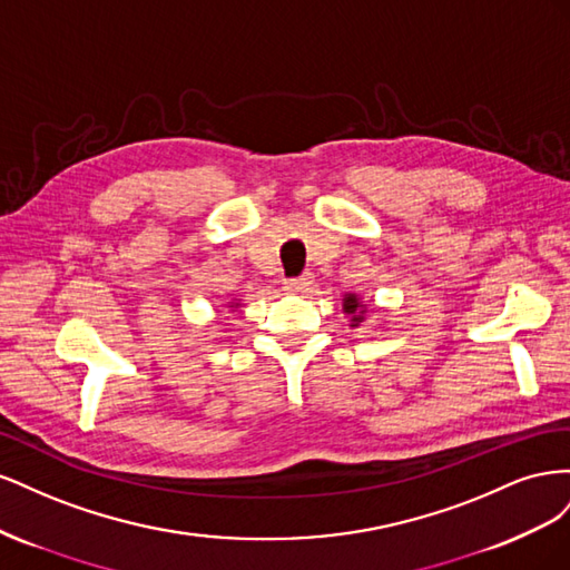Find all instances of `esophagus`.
Instances as JSON below:
<instances>
[{
    "mask_svg": "<svg viewBox=\"0 0 570 570\" xmlns=\"http://www.w3.org/2000/svg\"><path fill=\"white\" fill-rule=\"evenodd\" d=\"M312 285H314L312 273H304V275H299V278H287L285 281V289L287 292H297V295H304V292L312 289Z\"/></svg>",
    "mask_w": 570,
    "mask_h": 570,
    "instance_id": "obj_1",
    "label": "esophagus"
}]
</instances>
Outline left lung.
<instances>
[{
    "label": "left lung",
    "mask_w": 570,
    "mask_h": 570,
    "mask_svg": "<svg viewBox=\"0 0 570 570\" xmlns=\"http://www.w3.org/2000/svg\"><path fill=\"white\" fill-rule=\"evenodd\" d=\"M356 308H358V302H356L354 295L344 297V312H347V314L352 316V325H358V323H361V312H356Z\"/></svg>",
    "instance_id": "left-lung-1"
}]
</instances>
